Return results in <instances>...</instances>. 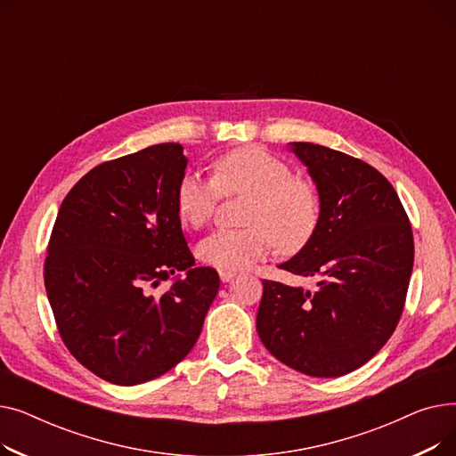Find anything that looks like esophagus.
Returning a JSON list of instances; mask_svg holds the SVG:
<instances>
[{"label": "esophagus", "instance_id": "obj_1", "mask_svg": "<svg viewBox=\"0 0 456 456\" xmlns=\"http://www.w3.org/2000/svg\"><path fill=\"white\" fill-rule=\"evenodd\" d=\"M220 279H222V282H229L234 279V273L227 272V270H220Z\"/></svg>", "mask_w": 456, "mask_h": 456}]
</instances>
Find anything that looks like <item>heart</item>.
I'll list each match as a JSON object with an SVG mask.
<instances>
[{
    "label": "heart",
    "mask_w": 456,
    "mask_h": 456,
    "mask_svg": "<svg viewBox=\"0 0 456 456\" xmlns=\"http://www.w3.org/2000/svg\"><path fill=\"white\" fill-rule=\"evenodd\" d=\"M220 191L248 194L246 229L216 231L198 246V258L208 266L240 272L266 258L277 244L284 253L301 249L320 222L314 188L296 179L292 170L268 151L249 146L214 162V181L186 172L175 188L179 220L191 229L203 227L212 216Z\"/></svg>",
    "instance_id": "b5f03b06"
}]
</instances>
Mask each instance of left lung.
Returning <instances> with one entry per match:
<instances>
[{
	"mask_svg": "<svg viewBox=\"0 0 456 456\" xmlns=\"http://www.w3.org/2000/svg\"><path fill=\"white\" fill-rule=\"evenodd\" d=\"M320 198L313 238L279 265L314 290L262 281L256 332L296 371L340 377L366 364L401 318L414 238L397 191L370 164L310 142H290Z\"/></svg>",
	"mask_w": 456,
	"mask_h": 456,
	"instance_id": "obj_1",
	"label": "left lung"
}]
</instances>
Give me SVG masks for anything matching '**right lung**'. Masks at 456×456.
I'll list each match as a JSON object with an SVG mask.
<instances>
[{"label": "right lung", "mask_w": 456, "mask_h": 456, "mask_svg": "<svg viewBox=\"0 0 456 456\" xmlns=\"http://www.w3.org/2000/svg\"><path fill=\"white\" fill-rule=\"evenodd\" d=\"M186 164L181 143H157L95 166L59 208L44 265L47 299L69 353L112 385L177 366L218 294V273L196 268L175 210ZM170 276L171 290L153 297Z\"/></svg>", "instance_id": "right-lung-1"}]
</instances>
